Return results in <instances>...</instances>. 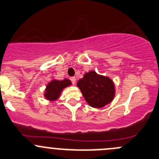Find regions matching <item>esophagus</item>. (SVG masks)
Wrapping results in <instances>:
<instances>
[{
  "instance_id": "esophagus-1",
  "label": "esophagus",
  "mask_w": 159,
  "mask_h": 159,
  "mask_svg": "<svg viewBox=\"0 0 159 159\" xmlns=\"http://www.w3.org/2000/svg\"><path fill=\"white\" fill-rule=\"evenodd\" d=\"M70 79H71V82H72V84H75V82H76V78H75V77H71V78H70Z\"/></svg>"
}]
</instances>
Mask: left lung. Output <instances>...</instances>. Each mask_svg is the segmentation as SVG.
I'll return each mask as SVG.
<instances>
[{"mask_svg":"<svg viewBox=\"0 0 159 159\" xmlns=\"http://www.w3.org/2000/svg\"><path fill=\"white\" fill-rule=\"evenodd\" d=\"M77 86L87 103L93 108H102L109 104L116 93L113 80L94 71L85 73L83 78L78 80Z\"/></svg>","mask_w":159,"mask_h":159,"instance_id":"8db88e82","label":"left lung"}]
</instances>
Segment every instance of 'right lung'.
<instances>
[{
    "instance_id": "obj_1",
    "label": "right lung",
    "mask_w": 159,
    "mask_h": 159,
    "mask_svg": "<svg viewBox=\"0 0 159 159\" xmlns=\"http://www.w3.org/2000/svg\"><path fill=\"white\" fill-rule=\"evenodd\" d=\"M71 84V81L67 78L63 80L52 79L45 88V98L49 101H57L61 96L63 90Z\"/></svg>"
}]
</instances>
